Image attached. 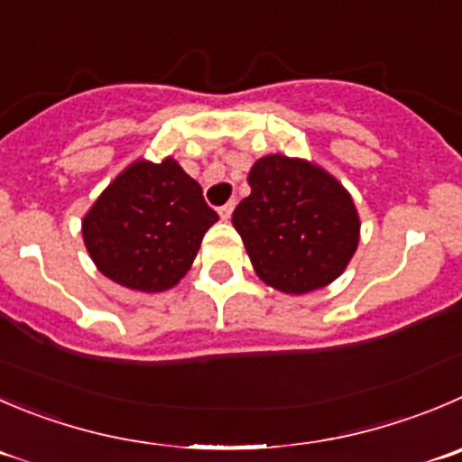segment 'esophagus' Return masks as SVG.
Segmentation results:
<instances>
[{
	"instance_id": "obj_1",
	"label": "esophagus",
	"mask_w": 462,
	"mask_h": 462,
	"mask_svg": "<svg viewBox=\"0 0 462 462\" xmlns=\"http://www.w3.org/2000/svg\"><path fill=\"white\" fill-rule=\"evenodd\" d=\"M234 206H236L234 201H228V204H224L222 208L217 210V213H219V219H224V222H226V219L231 217V213H234Z\"/></svg>"
}]
</instances>
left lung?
I'll list each match as a JSON object with an SVG mask.
<instances>
[{"mask_svg":"<svg viewBox=\"0 0 462 462\" xmlns=\"http://www.w3.org/2000/svg\"><path fill=\"white\" fill-rule=\"evenodd\" d=\"M252 195L234 210L254 272L285 294L333 283L360 240V217L333 174L283 153L258 158L247 177Z\"/></svg>","mask_w":462,"mask_h":462,"instance_id":"1","label":"left lung"}]
</instances>
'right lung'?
Listing matches in <instances>:
<instances>
[{
	"mask_svg": "<svg viewBox=\"0 0 462 462\" xmlns=\"http://www.w3.org/2000/svg\"><path fill=\"white\" fill-rule=\"evenodd\" d=\"M215 222L201 186L172 156L138 158L83 215L81 236L104 276L138 292H162L186 276Z\"/></svg>",
	"mask_w": 462,
	"mask_h": 462,
	"instance_id": "obj_1",
	"label": "right lung"
}]
</instances>
